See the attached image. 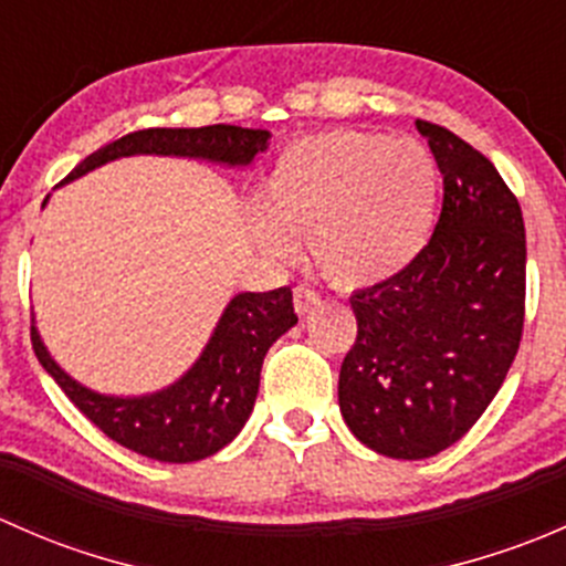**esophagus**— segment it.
I'll list each match as a JSON object with an SVG mask.
<instances>
[{
    "mask_svg": "<svg viewBox=\"0 0 566 566\" xmlns=\"http://www.w3.org/2000/svg\"><path fill=\"white\" fill-rule=\"evenodd\" d=\"M293 301L295 312H298V315H306V312H312L319 304V293L315 287H310V284H298V287L293 290Z\"/></svg>",
    "mask_w": 566,
    "mask_h": 566,
    "instance_id": "esophagus-1",
    "label": "esophagus"
}]
</instances>
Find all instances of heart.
<instances>
[{
    "label": "heart",
    "mask_w": 566,
    "mask_h": 566,
    "mask_svg": "<svg viewBox=\"0 0 566 566\" xmlns=\"http://www.w3.org/2000/svg\"><path fill=\"white\" fill-rule=\"evenodd\" d=\"M441 172L416 139L336 128L284 147L256 191L254 238L268 256L310 243L312 260L339 287L397 276L436 227Z\"/></svg>",
    "instance_id": "obj_1"
}]
</instances>
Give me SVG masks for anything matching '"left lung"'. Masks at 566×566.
Segmentation results:
<instances>
[{
    "label": "left lung",
    "mask_w": 566,
    "mask_h": 566,
    "mask_svg": "<svg viewBox=\"0 0 566 566\" xmlns=\"http://www.w3.org/2000/svg\"><path fill=\"white\" fill-rule=\"evenodd\" d=\"M443 175L436 232L405 271L350 295L358 334L339 410L373 452L424 460L488 410L526 319V227L499 169L449 128L416 119Z\"/></svg>",
    "instance_id": "obj_1"
}]
</instances>
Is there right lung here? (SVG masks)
<instances>
[{"label": "right lung", "instance_id": "obj_1", "mask_svg": "<svg viewBox=\"0 0 566 566\" xmlns=\"http://www.w3.org/2000/svg\"><path fill=\"white\" fill-rule=\"evenodd\" d=\"M271 134L238 125L205 128H145L108 142L84 158L65 180L82 177L123 156H186L243 167L268 147ZM298 323L293 290L241 293L230 301L199 361L169 389L150 397H104L67 378L45 353L32 328V350L45 373L104 436L161 462L205 460L224 449L247 424L260 389L268 347Z\"/></svg>", "mask_w": 566, "mask_h": 566}]
</instances>
